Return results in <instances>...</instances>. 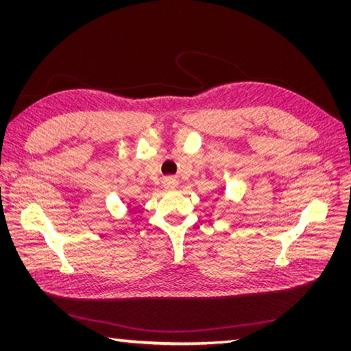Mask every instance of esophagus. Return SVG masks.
Instances as JSON below:
<instances>
[{"label": "esophagus", "mask_w": 351, "mask_h": 351, "mask_svg": "<svg viewBox=\"0 0 351 351\" xmlns=\"http://www.w3.org/2000/svg\"><path fill=\"white\" fill-rule=\"evenodd\" d=\"M164 187H165L167 190L176 189V187H177V180H176L174 177H167V178L164 180Z\"/></svg>", "instance_id": "1"}]
</instances>
